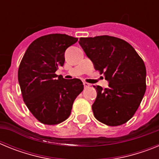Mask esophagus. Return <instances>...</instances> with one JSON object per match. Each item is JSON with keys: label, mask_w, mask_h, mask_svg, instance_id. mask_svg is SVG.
I'll use <instances>...</instances> for the list:
<instances>
[{"label": "esophagus", "mask_w": 159, "mask_h": 159, "mask_svg": "<svg viewBox=\"0 0 159 159\" xmlns=\"http://www.w3.org/2000/svg\"><path fill=\"white\" fill-rule=\"evenodd\" d=\"M84 88H88V87L90 86V84H88V83L84 82Z\"/></svg>", "instance_id": "esophagus-1"}]
</instances>
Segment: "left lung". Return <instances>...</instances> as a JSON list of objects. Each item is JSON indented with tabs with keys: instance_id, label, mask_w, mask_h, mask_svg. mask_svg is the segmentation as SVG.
I'll return each mask as SVG.
<instances>
[{
	"instance_id": "1",
	"label": "left lung",
	"mask_w": 159,
	"mask_h": 159,
	"mask_svg": "<svg viewBox=\"0 0 159 159\" xmlns=\"http://www.w3.org/2000/svg\"><path fill=\"white\" fill-rule=\"evenodd\" d=\"M79 43L95 70L109 82L105 89L95 87L94 116L108 126L124 124L135 114L146 92L147 71L143 59L130 43L115 36L81 37Z\"/></svg>"
}]
</instances>
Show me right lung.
<instances>
[{"label":"right lung","mask_w":159,"mask_h":159,"mask_svg":"<svg viewBox=\"0 0 159 159\" xmlns=\"http://www.w3.org/2000/svg\"><path fill=\"white\" fill-rule=\"evenodd\" d=\"M78 38L53 33L31 43L18 69L25 103L41 123L56 125L69 117L74 100L84 90L80 80H65L56 71L64 64V52Z\"/></svg>","instance_id":"add662e5"}]
</instances>
